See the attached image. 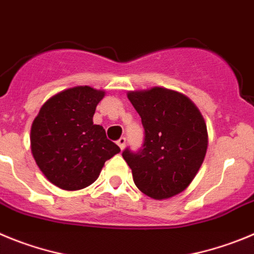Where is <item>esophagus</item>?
<instances>
[{"mask_svg": "<svg viewBox=\"0 0 254 254\" xmlns=\"http://www.w3.org/2000/svg\"><path fill=\"white\" fill-rule=\"evenodd\" d=\"M125 144H127V139H125L124 136H122V138H120L118 140V145H119V147H120V149H122V150L124 149Z\"/></svg>", "mask_w": 254, "mask_h": 254, "instance_id": "obj_1", "label": "esophagus"}]
</instances>
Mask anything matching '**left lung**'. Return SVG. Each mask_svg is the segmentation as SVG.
<instances>
[{"mask_svg":"<svg viewBox=\"0 0 254 254\" xmlns=\"http://www.w3.org/2000/svg\"><path fill=\"white\" fill-rule=\"evenodd\" d=\"M141 118L143 149L123 152L135 186L154 200L181 193L197 175L207 150L206 123L191 100L163 87L129 91Z\"/></svg>","mask_w":254,"mask_h":254,"instance_id":"obj_1","label":"left lung"}]
</instances>
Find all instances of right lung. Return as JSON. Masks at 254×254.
I'll return each mask as SVG.
<instances>
[{
    "label": "right lung",
    "mask_w": 254,
    "mask_h": 254,
    "mask_svg": "<svg viewBox=\"0 0 254 254\" xmlns=\"http://www.w3.org/2000/svg\"><path fill=\"white\" fill-rule=\"evenodd\" d=\"M105 91L77 86L61 91L44 102L30 131L31 153L49 182L77 191L97 180L107 159L120 148L93 124L96 106Z\"/></svg>",
    "instance_id": "add662e5"
}]
</instances>
